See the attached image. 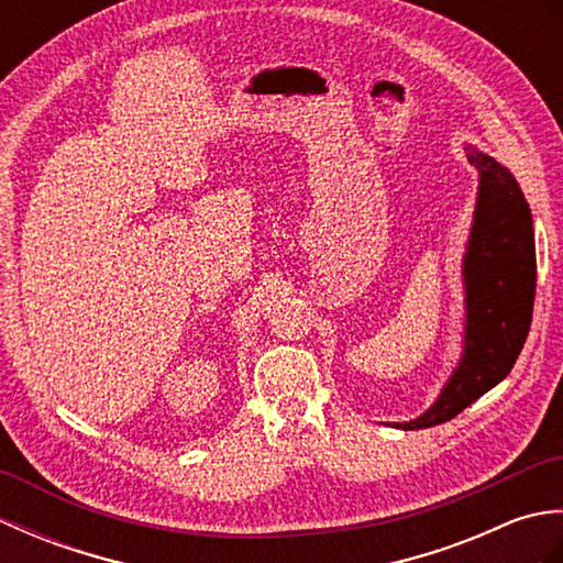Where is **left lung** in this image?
Returning a JSON list of instances; mask_svg holds the SVG:
<instances>
[{
    "instance_id": "1",
    "label": "left lung",
    "mask_w": 563,
    "mask_h": 563,
    "mask_svg": "<svg viewBox=\"0 0 563 563\" xmlns=\"http://www.w3.org/2000/svg\"><path fill=\"white\" fill-rule=\"evenodd\" d=\"M479 172L474 224L464 254V353L430 409L401 430L440 426L506 379L528 339L534 305L532 214L516 178L488 154L464 147Z\"/></svg>"
}]
</instances>
